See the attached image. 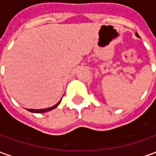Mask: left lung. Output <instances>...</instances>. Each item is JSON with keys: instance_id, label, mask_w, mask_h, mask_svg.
<instances>
[{"instance_id": "obj_1", "label": "left lung", "mask_w": 156, "mask_h": 156, "mask_svg": "<svg viewBox=\"0 0 156 156\" xmlns=\"http://www.w3.org/2000/svg\"><path fill=\"white\" fill-rule=\"evenodd\" d=\"M136 35H137V37H139V35H137V33H136Z\"/></svg>"}]
</instances>
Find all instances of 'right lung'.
<instances>
[{
	"label": "right lung",
	"instance_id": "right-lung-1",
	"mask_svg": "<svg viewBox=\"0 0 156 156\" xmlns=\"http://www.w3.org/2000/svg\"><path fill=\"white\" fill-rule=\"evenodd\" d=\"M60 102H61V100L57 104V105H55L54 106H52V107H51V108H47V109H27V110H29L30 112H32V113H45V112H47V111H50V110H51V109H55L56 107H58V105L60 104Z\"/></svg>",
	"mask_w": 156,
	"mask_h": 156
}]
</instances>
